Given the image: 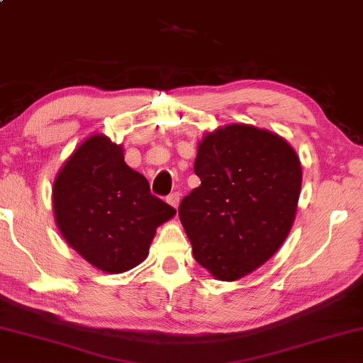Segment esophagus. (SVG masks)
I'll return each mask as SVG.
<instances>
[{
	"label": "esophagus",
	"instance_id": "1",
	"mask_svg": "<svg viewBox=\"0 0 363 363\" xmlns=\"http://www.w3.org/2000/svg\"><path fill=\"white\" fill-rule=\"evenodd\" d=\"M167 203H169L172 207H175V209H178V204H180V193L175 191V193L169 194Z\"/></svg>",
	"mask_w": 363,
	"mask_h": 363
}]
</instances>
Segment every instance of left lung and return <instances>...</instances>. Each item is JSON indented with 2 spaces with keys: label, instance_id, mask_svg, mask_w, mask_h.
Listing matches in <instances>:
<instances>
[{
  "label": "left lung",
  "instance_id": "obj_1",
  "mask_svg": "<svg viewBox=\"0 0 363 363\" xmlns=\"http://www.w3.org/2000/svg\"><path fill=\"white\" fill-rule=\"evenodd\" d=\"M201 185L178 216L196 262L217 280L235 281L265 264L293 227L302 183L299 157L269 130L231 123L198 145Z\"/></svg>",
  "mask_w": 363,
  "mask_h": 363
}]
</instances>
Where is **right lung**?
Here are the masks:
<instances>
[{"mask_svg":"<svg viewBox=\"0 0 363 363\" xmlns=\"http://www.w3.org/2000/svg\"><path fill=\"white\" fill-rule=\"evenodd\" d=\"M52 207L64 240L106 273L141 264L156 228L177 212L151 194L146 178L123 160V147L104 135H91L65 160Z\"/></svg>","mask_w":363,"mask_h":363,"instance_id":"add662e5","label":"right lung"}]
</instances>
